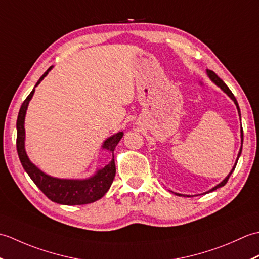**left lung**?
Listing matches in <instances>:
<instances>
[{
  "instance_id": "obj_1",
  "label": "left lung",
  "mask_w": 259,
  "mask_h": 259,
  "mask_svg": "<svg viewBox=\"0 0 259 259\" xmlns=\"http://www.w3.org/2000/svg\"><path fill=\"white\" fill-rule=\"evenodd\" d=\"M207 74H208V76H209V79H210L214 84L216 85H218L219 88H221V89L226 93V95L232 99V100L235 102V104H236V107H237V110H238V113H239V115H240V109H239V106H238V102H237V100H236V98H235V96L233 95V92L229 90V88L226 85V83H225V82L219 78V76L213 72V71H211V70H207ZM241 147H240V150H239V152H238V157H237V160H236V162H235V166L233 167V169H232V171L229 172V175L227 176L226 178H225L221 184H218L216 187H213L212 189H210L209 191H207V192H210V191H213V190H216V189H218V188H221V187H223V186H225L227 184V181H228V179H229V177H230V175L233 174V171L235 170V168H236V164H237V161H238V158H239V156H240V153H241V149H243V140H244V135H243V128H241ZM177 196H181L180 194H176ZM184 196V195H183ZM187 197H190V196H187Z\"/></svg>"
}]
</instances>
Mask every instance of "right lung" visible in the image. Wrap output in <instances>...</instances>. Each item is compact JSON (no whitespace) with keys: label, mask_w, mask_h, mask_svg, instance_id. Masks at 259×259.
Returning <instances> with one entry per match:
<instances>
[{"label":"right lung","mask_w":259,"mask_h":259,"mask_svg":"<svg viewBox=\"0 0 259 259\" xmlns=\"http://www.w3.org/2000/svg\"><path fill=\"white\" fill-rule=\"evenodd\" d=\"M53 67L49 68L38 81L36 82L35 87L45 79V76L49 73ZM34 87V88H35ZM35 89H33L29 96L26 97L25 100L22 103L20 108L18 121H16V130H18V136H16V149H18V155L20 161L23 166L24 170L30 176L37 188L45 194L49 199L61 203V205H85V203H91L100 199L106 192L109 190L112 181L115 176V164L114 159L110 161L106 167L99 169L95 176L92 177L79 180V179H59L54 178L41 171L35 164H33L29 157H27L24 148V139H25V129H24V119L27 106L31 98L33 97ZM123 133H118L110 137L103 142L102 148L112 152L114 151L115 146L118 145L120 139L122 138Z\"/></svg>","instance_id":"obj_1"}]
</instances>
